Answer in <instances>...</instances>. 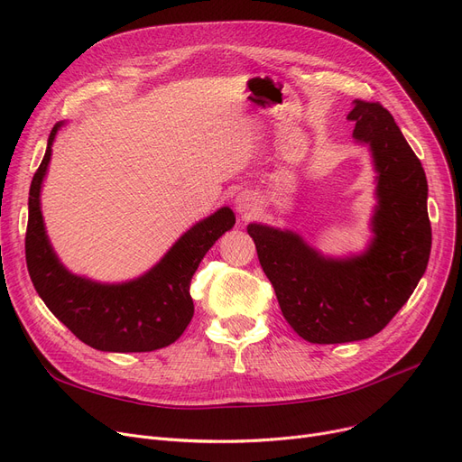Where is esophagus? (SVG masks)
Returning <instances> with one entry per match:
<instances>
[{
    "mask_svg": "<svg viewBox=\"0 0 462 462\" xmlns=\"http://www.w3.org/2000/svg\"><path fill=\"white\" fill-rule=\"evenodd\" d=\"M234 208L241 215H251L256 209V200H254V197H253L249 190H241V192L236 194Z\"/></svg>",
    "mask_w": 462,
    "mask_h": 462,
    "instance_id": "1",
    "label": "esophagus"
}]
</instances>
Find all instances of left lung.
Instances as JSON below:
<instances>
[{
  "label": "left lung",
  "mask_w": 462,
  "mask_h": 462,
  "mask_svg": "<svg viewBox=\"0 0 462 462\" xmlns=\"http://www.w3.org/2000/svg\"><path fill=\"white\" fill-rule=\"evenodd\" d=\"M354 138L376 170L373 239L361 254L324 256L292 232L251 223L262 270L282 317L309 343L337 345L382 331L414 292L430 254L427 178L416 153L380 103L354 101Z\"/></svg>",
  "instance_id": "obj_1"
}]
</instances>
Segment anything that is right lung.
Returning a JSON list of instances; mask_svg holds the SVG:
<instances>
[{"label": "right lung", "mask_w": 462, "mask_h": 462, "mask_svg": "<svg viewBox=\"0 0 462 462\" xmlns=\"http://www.w3.org/2000/svg\"><path fill=\"white\" fill-rule=\"evenodd\" d=\"M63 124L48 136L46 153L30 187L26 262L32 282L54 317L82 343L101 352H152L172 345L189 326L190 279L215 241L236 225L221 208L190 226L150 272L127 282H97L70 273L54 253L41 211V187Z\"/></svg>", "instance_id": "right-lung-1"}]
</instances>
